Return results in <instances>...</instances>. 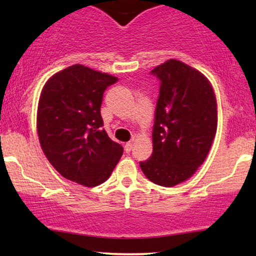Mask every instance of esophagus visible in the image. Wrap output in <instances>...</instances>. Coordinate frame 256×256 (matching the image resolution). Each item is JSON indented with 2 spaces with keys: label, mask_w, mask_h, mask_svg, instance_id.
Masks as SVG:
<instances>
[{
  "label": "esophagus",
  "mask_w": 256,
  "mask_h": 256,
  "mask_svg": "<svg viewBox=\"0 0 256 256\" xmlns=\"http://www.w3.org/2000/svg\"><path fill=\"white\" fill-rule=\"evenodd\" d=\"M132 146H134V140H130V142L126 143V144H125V152H130L131 149H132Z\"/></svg>",
  "instance_id": "esophagus-1"
}]
</instances>
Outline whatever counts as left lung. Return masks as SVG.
Returning a JSON list of instances; mask_svg holds the SVG:
<instances>
[{
  "label": "left lung",
  "mask_w": 256,
  "mask_h": 256,
  "mask_svg": "<svg viewBox=\"0 0 256 256\" xmlns=\"http://www.w3.org/2000/svg\"><path fill=\"white\" fill-rule=\"evenodd\" d=\"M160 80L152 154L140 166L161 186L186 180L204 164L216 137L218 113L212 85L198 70L168 60L150 72Z\"/></svg>",
  "instance_id": "8db88e82"
}]
</instances>
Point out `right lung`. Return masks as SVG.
Listing matches in <instances>:
<instances>
[{
	"instance_id": "right-lung-1",
	"label": "right lung",
	"mask_w": 256,
	"mask_h": 256,
	"mask_svg": "<svg viewBox=\"0 0 256 256\" xmlns=\"http://www.w3.org/2000/svg\"><path fill=\"white\" fill-rule=\"evenodd\" d=\"M118 78L83 64L55 73L44 85L37 110L42 150L62 177L85 186L110 178L122 146L104 131V92Z\"/></svg>"
}]
</instances>
